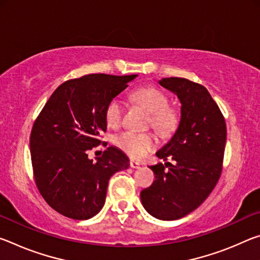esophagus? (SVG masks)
Masks as SVG:
<instances>
[{
    "label": "esophagus",
    "instance_id": "obj_1",
    "mask_svg": "<svg viewBox=\"0 0 260 260\" xmlns=\"http://www.w3.org/2000/svg\"><path fill=\"white\" fill-rule=\"evenodd\" d=\"M129 166L132 167V169H139L140 167V164L138 161H135V160H133V159H131L129 160Z\"/></svg>",
    "mask_w": 260,
    "mask_h": 260
}]
</instances>
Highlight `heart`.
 <instances>
[{
  "label": "heart",
  "instance_id": "1",
  "mask_svg": "<svg viewBox=\"0 0 260 260\" xmlns=\"http://www.w3.org/2000/svg\"><path fill=\"white\" fill-rule=\"evenodd\" d=\"M131 98L143 105L149 111L148 125L160 135H171L179 125L178 110L171 107L169 96L156 87H140L132 91ZM105 121L109 127L117 128L124 118V104L119 98H114L107 104L104 111ZM113 144L132 158L143 157L157 144L156 136L151 132L139 133L124 131L113 136Z\"/></svg>",
  "mask_w": 260,
  "mask_h": 260
}]
</instances>
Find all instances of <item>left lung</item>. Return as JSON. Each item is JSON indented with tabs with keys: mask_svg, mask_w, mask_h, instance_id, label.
Wrapping results in <instances>:
<instances>
[{
	"mask_svg": "<svg viewBox=\"0 0 260 260\" xmlns=\"http://www.w3.org/2000/svg\"><path fill=\"white\" fill-rule=\"evenodd\" d=\"M162 87L181 102V120L157 157L174 162L149 166L156 180L141 191V202L157 219L177 220L199 208L221 175L226 121L204 86L184 78H164Z\"/></svg>",
	"mask_w": 260,
	"mask_h": 260,
	"instance_id": "obj_1",
	"label": "left lung"
}]
</instances>
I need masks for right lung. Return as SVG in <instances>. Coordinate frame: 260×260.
I'll return each instance as SVG.
<instances>
[{
	"mask_svg": "<svg viewBox=\"0 0 260 260\" xmlns=\"http://www.w3.org/2000/svg\"><path fill=\"white\" fill-rule=\"evenodd\" d=\"M132 76L88 74L57 88L35 119L29 138L34 181L43 199L65 217L86 220L98 214L108 182L129 166L124 152L108 147L93 161L87 151L107 142V104L133 80Z\"/></svg>",
	"mask_w": 260,
	"mask_h": 260,
	"instance_id": "1",
	"label": "right lung"
}]
</instances>
